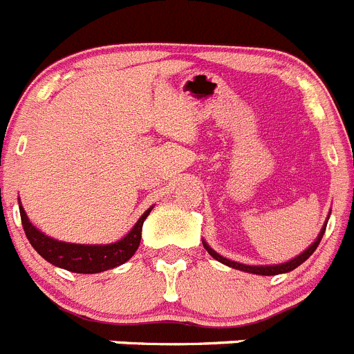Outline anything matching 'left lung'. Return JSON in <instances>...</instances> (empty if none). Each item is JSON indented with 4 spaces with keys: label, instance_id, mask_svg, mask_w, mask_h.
Here are the masks:
<instances>
[{
    "label": "left lung",
    "instance_id": "8db88e82",
    "mask_svg": "<svg viewBox=\"0 0 354 354\" xmlns=\"http://www.w3.org/2000/svg\"><path fill=\"white\" fill-rule=\"evenodd\" d=\"M328 223V221H326ZM326 230V225L321 228L319 235H317V239L314 241L313 245H309V248L306 249V251L302 252V254H298L297 258L290 259V261H286V263H281V265H244V263H236V261H232V259L228 258H223L219 252L214 251L212 248H209V244H207L205 241H203V248L207 249V252H209L210 256H212L214 259H217V261H221V263L228 265V267L232 268H236V270H242V272H249V274H256V275H277V274H286V272H291L293 268L300 267V265L306 261L307 258H309L310 254H313L314 251H316V248L319 245L321 239H323V233H325Z\"/></svg>",
    "mask_w": 354,
    "mask_h": 354
}]
</instances>
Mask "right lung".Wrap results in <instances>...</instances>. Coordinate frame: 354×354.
Returning a JSON list of instances; mask_svg holds the SVG:
<instances>
[{
	"mask_svg": "<svg viewBox=\"0 0 354 354\" xmlns=\"http://www.w3.org/2000/svg\"><path fill=\"white\" fill-rule=\"evenodd\" d=\"M19 210H21L22 228H24L29 244L33 245L35 251L41 258L47 259L48 263L64 268V270L75 272V274H98V272L119 267L135 254L140 245L142 226H144L145 217L149 216L152 207L142 214L137 225L133 226L128 235L122 236L121 241L106 245L70 244V242L54 241L38 228H35L33 223H29L22 205H19Z\"/></svg>",
	"mask_w": 354,
	"mask_h": 354,
	"instance_id": "1",
	"label": "right lung"
}]
</instances>
